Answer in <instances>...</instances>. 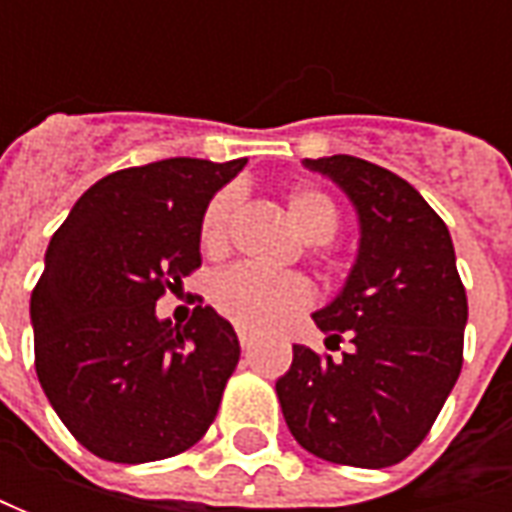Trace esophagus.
I'll return each instance as SVG.
<instances>
[{
    "instance_id": "34e87169",
    "label": "esophagus",
    "mask_w": 512,
    "mask_h": 512,
    "mask_svg": "<svg viewBox=\"0 0 512 512\" xmlns=\"http://www.w3.org/2000/svg\"><path fill=\"white\" fill-rule=\"evenodd\" d=\"M239 344H242V350H250V347H253V333H250L247 327H239Z\"/></svg>"
}]
</instances>
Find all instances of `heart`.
<instances>
[{
    "label": "heart",
    "instance_id": "b5f03b06",
    "mask_svg": "<svg viewBox=\"0 0 512 512\" xmlns=\"http://www.w3.org/2000/svg\"><path fill=\"white\" fill-rule=\"evenodd\" d=\"M236 210V193L222 190L210 199L202 216L199 239L207 253H222ZM287 216L310 245H325L339 230V207L316 187H296L287 196ZM310 299V285L296 273H265L259 267L233 265L210 282V302L236 325L267 330L285 322Z\"/></svg>",
    "mask_w": 512,
    "mask_h": 512
}]
</instances>
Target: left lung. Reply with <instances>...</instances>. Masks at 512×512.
<instances>
[{
  "instance_id": "left-lung-1",
  "label": "left lung",
  "mask_w": 512,
  "mask_h": 512,
  "mask_svg": "<svg viewBox=\"0 0 512 512\" xmlns=\"http://www.w3.org/2000/svg\"><path fill=\"white\" fill-rule=\"evenodd\" d=\"M356 207L359 250L336 299L313 313L339 359L293 344L276 382L285 422L307 453L390 467L436 422L462 373L467 296L450 230L402 176L356 156L305 159Z\"/></svg>"
}]
</instances>
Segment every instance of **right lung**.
<instances>
[{"mask_svg":"<svg viewBox=\"0 0 512 512\" xmlns=\"http://www.w3.org/2000/svg\"><path fill=\"white\" fill-rule=\"evenodd\" d=\"M247 159H162L88 187L53 233L30 296L36 376L76 442L108 462L170 459L199 442L239 364L233 325L156 313L202 265L199 227Z\"/></svg>","mask_w":512,"mask_h":512,"instance_id":"1","label":"right lung"}]
</instances>
